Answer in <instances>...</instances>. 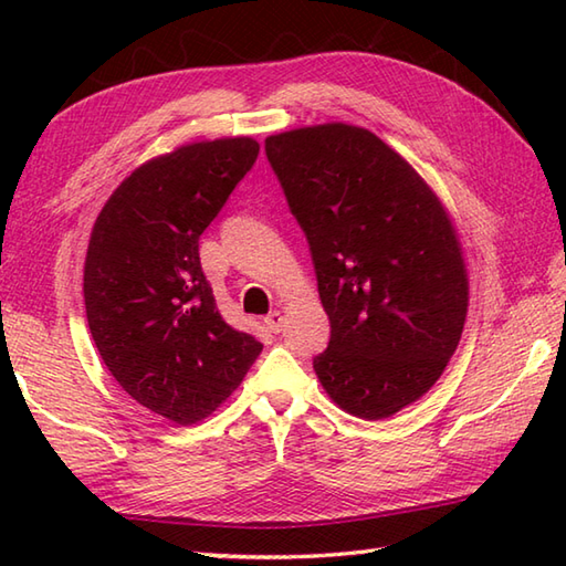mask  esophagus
I'll return each instance as SVG.
<instances>
[{
    "instance_id": "esophagus-1",
    "label": "esophagus",
    "mask_w": 566,
    "mask_h": 566,
    "mask_svg": "<svg viewBox=\"0 0 566 566\" xmlns=\"http://www.w3.org/2000/svg\"><path fill=\"white\" fill-rule=\"evenodd\" d=\"M264 326H268L272 333H280L284 328L282 311H272V314H268V318H264Z\"/></svg>"
}]
</instances>
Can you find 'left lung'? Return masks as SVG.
Instances as JSON below:
<instances>
[{
    "label": "left lung",
    "mask_w": 566,
    "mask_h": 566,
    "mask_svg": "<svg viewBox=\"0 0 566 566\" xmlns=\"http://www.w3.org/2000/svg\"><path fill=\"white\" fill-rule=\"evenodd\" d=\"M314 260L331 340L314 369L343 411L379 420L420 399L457 350L467 270L454 226L371 130L323 124L264 140Z\"/></svg>",
    "instance_id": "8db88e82"
}]
</instances>
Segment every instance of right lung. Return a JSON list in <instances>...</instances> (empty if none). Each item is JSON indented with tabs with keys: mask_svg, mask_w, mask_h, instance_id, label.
I'll list each match as a JSON object with an SVG mask.
<instances>
[{
	"mask_svg": "<svg viewBox=\"0 0 566 566\" xmlns=\"http://www.w3.org/2000/svg\"><path fill=\"white\" fill-rule=\"evenodd\" d=\"M258 153L240 136L160 155L116 187L92 228V340L130 399L179 426L213 413L262 350L221 318L199 260L201 233Z\"/></svg>",
	"mask_w": 566,
	"mask_h": 566,
	"instance_id": "add662e5",
	"label": "right lung"
}]
</instances>
